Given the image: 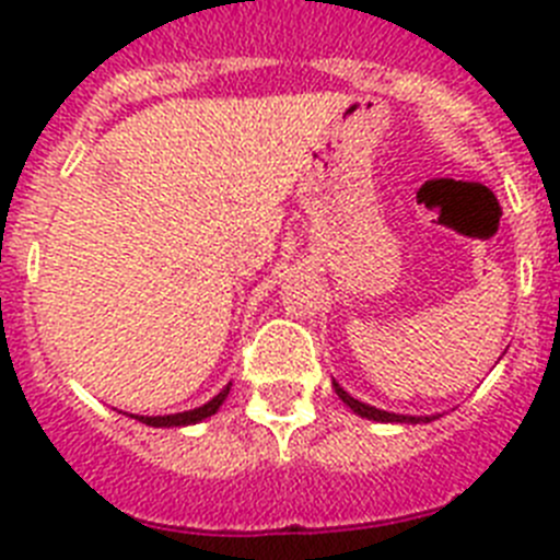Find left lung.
<instances>
[{"label":"left lung","mask_w":560,"mask_h":560,"mask_svg":"<svg viewBox=\"0 0 560 560\" xmlns=\"http://www.w3.org/2000/svg\"><path fill=\"white\" fill-rule=\"evenodd\" d=\"M334 389H336V395H339V398L345 400V404H348V407L353 409L355 415H361V418L381 420V423H418V420H420V418H409V415H393V412H381V409H375V407H368V404H361V400L350 398V395L345 393V389H341L339 384H334ZM427 420H429V418H427Z\"/></svg>","instance_id":"1"}]
</instances>
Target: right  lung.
<instances>
[{
  "instance_id": "obj_1",
  "label": "right lung",
  "mask_w": 560,
  "mask_h": 560,
  "mask_svg": "<svg viewBox=\"0 0 560 560\" xmlns=\"http://www.w3.org/2000/svg\"><path fill=\"white\" fill-rule=\"evenodd\" d=\"M226 393H230V387L221 389V393L215 395L210 404H205V407H199V409H190V412L165 415V418H137V420H142L145 427H187V423H199V420H205V418H210V415L219 412V407L224 404Z\"/></svg>"
}]
</instances>
